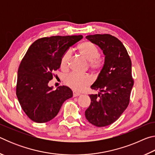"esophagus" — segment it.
<instances>
[{"instance_id":"esophagus-1","label":"esophagus","mask_w":155,"mask_h":155,"mask_svg":"<svg viewBox=\"0 0 155 155\" xmlns=\"http://www.w3.org/2000/svg\"><path fill=\"white\" fill-rule=\"evenodd\" d=\"M73 97H77V96H80V94H78V93H77V92H73Z\"/></svg>"}]
</instances>
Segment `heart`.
<instances>
[{"label":"heart","instance_id":"obj_1","mask_svg":"<svg viewBox=\"0 0 155 155\" xmlns=\"http://www.w3.org/2000/svg\"><path fill=\"white\" fill-rule=\"evenodd\" d=\"M78 53L87 61V68L91 72L98 74L104 66V60L99 56V52L96 46L90 41H83L77 47ZM70 52H65L60 63L62 69H66L70 59ZM66 85L75 91L85 90L91 83V80L87 76H79L71 73L65 78Z\"/></svg>","mask_w":155,"mask_h":155}]
</instances>
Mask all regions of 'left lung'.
<instances>
[{
  "mask_svg": "<svg viewBox=\"0 0 155 155\" xmlns=\"http://www.w3.org/2000/svg\"><path fill=\"white\" fill-rule=\"evenodd\" d=\"M105 55L104 66L91 88L98 94H90L91 103L85 112L88 122L96 127L110 125L119 118L130 102L134 80L131 60L118 39L109 34L86 36Z\"/></svg>",
  "mask_w": 155,
  "mask_h": 155,
  "instance_id": "left-lung-1",
  "label": "left lung"
}]
</instances>
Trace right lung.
<instances>
[{
	"label": "right lung",
	"mask_w": 155,
	"mask_h": 155,
	"mask_svg": "<svg viewBox=\"0 0 155 155\" xmlns=\"http://www.w3.org/2000/svg\"><path fill=\"white\" fill-rule=\"evenodd\" d=\"M83 36H51L31 44L18 68L16 95L26 115L38 123H44L58 114L63 103L72 97V91L62 85L55 90L48 87L54 72L60 68L65 52Z\"/></svg>",
	"instance_id": "right-lung-1"
}]
</instances>
